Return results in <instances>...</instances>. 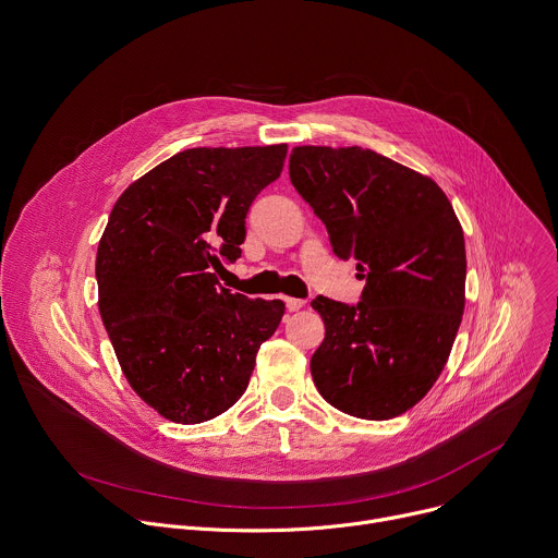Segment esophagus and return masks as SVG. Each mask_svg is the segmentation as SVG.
<instances>
[{
    "label": "esophagus",
    "mask_w": 558,
    "mask_h": 558,
    "mask_svg": "<svg viewBox=\"0 0 558 558\" xmlns=\"http://www.w3.org/2000/svg\"><path fill=\"white\" fill-rule=\"evenodd\" d=\"M284 304H287L289 311H298V308H302L306 302L300 300V298H284Z\"/></svg>",
    "instance_id": "obj_1"
}]
</instances>
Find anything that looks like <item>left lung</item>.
<instances>
[{
  "label": "left lung",
  "mask_w": 558,
  "mask_h": 558,
  "mask_svg": "<svg viewBox=\"0 0 558 558\" xmlns=\"http://www.w3.org/2000/svg\"><path fill=\"white\" fill-rule=\"evenodd\" d=\"M289 177L366 280L357 304L317 295L327 333L315 388L342 413L390 420L413 409L446 366L465 304V245L439 185L364 147L302 145Z\"/></svg>",
  "instance_id": "left-lung-1"
}]
</instances>
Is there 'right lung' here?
Masks as SVG:
<instances>
[{
  "label": "right lung",
  "mask_w": 558,
  "mask_h": 558,
  "mask_svg": "<svg viewBox=\"0 0 558 558\" xmlns=\"http://www.w3.org/2000/svg\"><path fill=\"white\" fill-rule=\"evenodd\" d=\"M284 156V143L192 147L112 207L97 252L101 320L130 386L166 420L231 409L282 320L284 302L231 293L216 274L241 258L247 211Z\"/></svg>",
  "instance_id": "obj_1"
}]
</instances>
